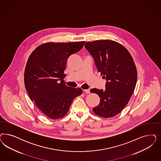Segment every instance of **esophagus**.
<instances>
[{"mask_svg": "<svg viewBox=\"0 0 161 161\" xmlns=\"http://www.w3.org/2000/svg\"><path fill=\"white\" fill-rule=\"evenodd\" d=\"M83 92H85V93H90V89H83Z\"/></svg>", "mask_w": 161, "mask_h": 161, "instance_id": "1", "label": "esophagus"}]
</instances>
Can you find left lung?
I'll return each mask as SVG.
<instances>
[{"instance_id": "left-lung-1", "label": "left lung", "mask_w": 161, "mask_h": 161, "mask_svg": "<svg viewBox=\"0 0 161 161\" xmlns=\"http://www.w3.org/2000/svg\"><path fill=\"white\" fill-rule=\"evenodd\" d=\"M85 47L93 57L101 76L105 79V89L93 88L100 103L93 108L100 117L109 118L119 114L128 104L135 91L137 69L129 52L119 42L105 40L86 42Z\"/></svg>"}]
</instances>
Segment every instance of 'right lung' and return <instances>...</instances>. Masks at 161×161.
<instances>
[{
	"label": "right lung",
	"mask_w": 161,
	"mask_h": 161,
	"mask_svg": "<svg viewBox=\"0 0 161 161\" xmlns=\"http://www.w3.org/2000/svg\"><path fill=\"white\" fill-rule=\"evenodd\" d=\"M85 42H47L32 52L26 63L24 83L31 101L48 117L64 116L73 99L81 95L80 88L64 83L66 63L69 57L80 51Z\"/></svg>",
	"instance_id": "1"
}]
</instances>
